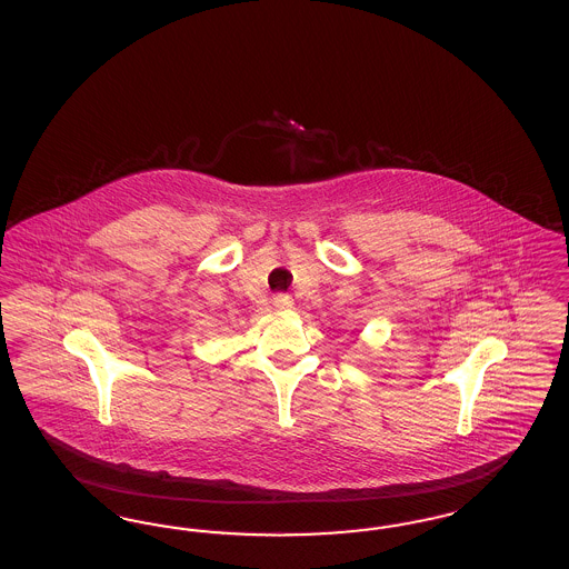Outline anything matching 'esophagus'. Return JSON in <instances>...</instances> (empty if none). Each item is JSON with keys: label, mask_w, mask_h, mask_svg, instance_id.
<instances>
[{"label": "esophagus", "mask_w": 569, "mask_h": 569, "mask_svg": "<svg viewBox=\"0 0 569 569\" xmlns=\"http://www.w3.org/2000/svg\"><path fill=\"white\" fill-rule=\"evenodd\" d=\"M272 305L277 309H290L292 307V298L286 297V295H277V297H272Z\"/></svg>", "instance_id": "esophagus-1"}]
</instances>
